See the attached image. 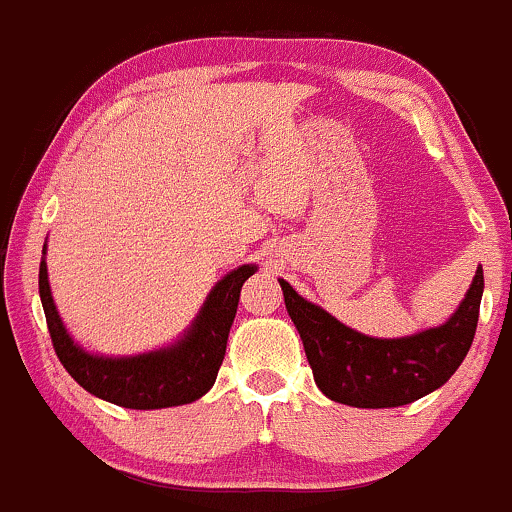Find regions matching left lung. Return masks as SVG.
<instances>
[{"mask_svg": "<svg viewBox=\"0 0 512 512\" xmlns=\"http://www.w3.org/2000/svg\"><path fill=\"white\" fill-rule=\"evenodd\" d=\"M287 314L299 330L316 386L350 407H400L441 388L458 371L477 333L484 270L477 268L458 311L443 326L407 338H369L280 280Z\"/></svg>", "mask_w": 512, "mask_h": 512, "instance_id": "left-lung-1", "label": "left lung"}]
</instances>
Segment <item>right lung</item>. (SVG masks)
<instances>
[{
	"mask_svg": "<svg viewBox=\"0 0 512 512\" xmlns=\"http://www.w3.org/2000/svg\"><path fill=\"white\" fill-rule=\"evenodd\" d=\"M45 254V249H42ZM256 273L254 263L239 266L210 290L189 330L170 347L136 357H98L78 347L66 333L54 306L47 263L40 261V302L59 362L95 398L129 410H162L189 405L213 388L225 359L227 335L237 314L242 285Z\"/></svg>",
	"mask_w": 512,
	"mask_h": 512,
	"instance_id": "add662e5",
	"label": "right lung"
}]
</instances>
